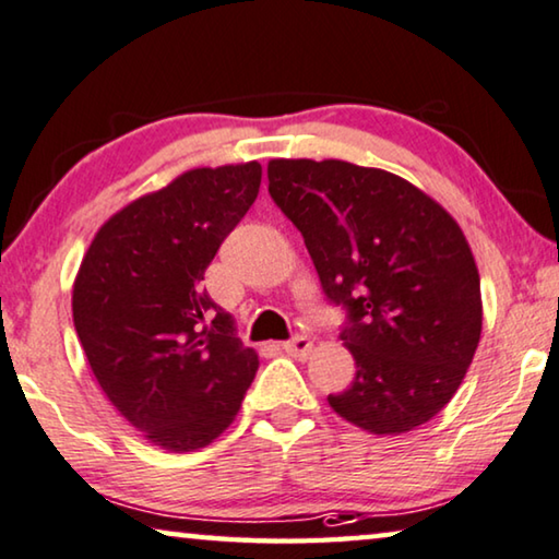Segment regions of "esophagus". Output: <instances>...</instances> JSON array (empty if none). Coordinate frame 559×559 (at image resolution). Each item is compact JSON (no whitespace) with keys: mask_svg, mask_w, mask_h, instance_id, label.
I'll use <instances>...</instances> for the list:
<instances>
[{"mask_svg":"<svg viewBox=\"0 0 559 559\" xmlns=\"http://www.w3.org/2000/svg\"><path fill=\"white\" fill-rule=\"evenodd\" d=\"M283 348H286V354H290V356L306 359V356L313 352V344H311V338H306V336H294L290 341H286V344H283Z\"/></svg>","mask_w":559,"mask_h":559,"instance_id":"obj_1","label":"esophagus"}]
</instances>
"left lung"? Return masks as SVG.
I'll return each instance as SVG.
<instances>
[{"mask_svg":"<svg viewBox=\"0 0 559 559\" xmlns=\"http://www.w3.org/2000/svg\"><path fill=\"white\" fill-rule=\"evenodd\" d=\"M269 193L301 230L323 294L346 308L356 361L331 409L369 435L427 424L481 336L479 271L452 215L409 180L346 160L269 163Z\"/></svg>","mask_w":559,"mask_h":559,"instance_id":"left-lung-1","label":"left lung"}]
</instances>
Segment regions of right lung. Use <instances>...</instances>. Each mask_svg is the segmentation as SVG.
I'll list each match as a JSON object with an SVG mask.
<instances>
[{"label":"right lung","mask_w":559,"mask_h":559,"mask_svg":"<svg viewBox=\"0 0 559 559\" xmlns=\"http://www.w3.org/2000/svg\"><path fill=\"white\" fill-rule=\"evenodd\" d=\"M258 188L255 160L182 173L115 213L74 278V329L99 389L168 452L221 437L258 371V354L200 286Z\"/></svg>","instance_id":"obj_1"}]
</instances>
